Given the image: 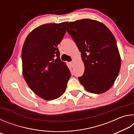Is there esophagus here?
<instances>
[{"instance_id":"esophagus-1","label":"esophagus","mask_w":134,"mask_h":134,"mask_svg":"<svg viewBox=\"0 0 134 134\" xmlns=\"http://www.w3.org/2000/svg\"><path fill=\"white\" fill-rule=\"evenodd\" d=\"M74 62H73V61H72V62L70 63V65H71V66L72 67H74Z\"/></svg>"}]
</instances>
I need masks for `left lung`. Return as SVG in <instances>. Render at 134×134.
<instances>
[{
	"label": "left lung",
	"mask_w": 134,
	"mask_h": 134,
	"mask_svg": "<svg viewBox=\"0 0 134 134\" xmlns=\"http://www.w3.org/2000/svg\"><path fill=\"white\" fill-rule=\"evenodd\" d=\"M67 28L85 64V72L79 80L88 92H106L121 69V57L114 36L105 25L90 19L70 22Z\"/></svg>",
	"instance_id": "obj_1"
}]
</instances>
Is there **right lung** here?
I'll return each instance as SVG.
<instances>
[{"label":"right lung","mask_w":134,"mask_h":134,"mask_svg":"<svg viewBox=\"0 0 134 134\" xmlns=\"http://www.w3.org/2000/svg\"><path fill=\"white\" fill-rule=\"evenodd\" d=\"M67 24H47L37 27L27 36L22 48L25 80L36 94L47 100L63 94L71 77L66 64L60 60L57 48L66 32Z\"/></svg>","instance_id":"1"}]
</instances>
